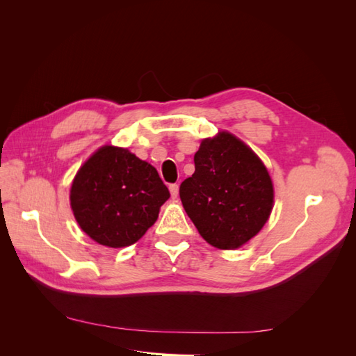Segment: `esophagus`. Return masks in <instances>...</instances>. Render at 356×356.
Listing matches in <instances>:
<instances>
[{
	"label": "esophagus",
	"instance_id": "obj_1",
	"mask_svg": "<svg viewBox=\"0 0 356 356\" xmlns=\"http://www.w3.org/2000/svg\"><path fill=\"white\" fill-rule=\"evenodd\" d=\"M169 190H170L172 197H178V191H179V186L178 184H170Z\"/></svg>",
	"mask_w": 356,
	"mask_h": 356
}]
</instances>
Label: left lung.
I'll return each instance as SVG.
<instances>
[{
	"mask_svg": "<svg viewBox=\"0 0 356 356\" xmlns=\"http://www.w3.org/2000/svg\"><path fill=\"white\" fill-rule=\"evenodd\" d=\"M179 197L202 238L236 250L263 229L273 208V184L263 161L229 132L203 139L195 174L181 182Z\"/></svg>",
	"mask_w": 356,
	"mask_h": 356,
	"instance_id": "obj_1",
	"label": "left lung"
}]
</instances>
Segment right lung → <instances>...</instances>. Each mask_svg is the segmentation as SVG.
Wrapping results in <instances>:
<instances>
[{"mask_svg":"<svg viewBox=\"0 0 356 356\" xmlns=\"http://www.w3.org/2000/svg\"><path fill=\"white\" fill-rule=\"evenodd\" d=\"M169 196L154 166L127 148L104 145L77 172L70 200L89 238L123 248L143 238Z\"/></svg>","mask_w":356,"mask_h":356,"instance_id":"1","label":"right lung"}]
</instances>
